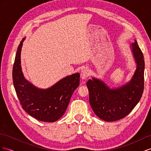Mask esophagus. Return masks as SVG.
I'll use <instances>...</instances> for the list:
<instances>
[{
	"label": "esophagus",
	"instance_id": "34e87169",
	"mask_svg": "<svg viewBox=\"0 0 151 151\" xmlns=\"http://www.w3.org/2000/svg\"><path fill=\"white\" fill-rule=\"evenodd\" d=\"M89 76V72L88 69L87 68H84L82 69V70L80 72V76L82 80H86Z\"/></svg>",
	"mask_w": 151,
	"mask_h": 151
}]
</instances>
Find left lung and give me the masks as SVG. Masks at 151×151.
I'll list each match as a JSON object with an SVG mask.
<instances>
[{
    "label": "left lung",
    "mask_w": 151,
    "mask_h": 151,
    "mask_svg": "<svg viewBox=\"0 0 151 151\" xmlns=\"http://www.w3.org/2000/svg\"><path fill=\"white\" fill-rule=\"evenodd\" d=\"M137 69L128 83L110 88L103 81L92 78L87 86L90 105L95 114L105 121L112 122L125 117L140 101L144 88L145 63L136 40L131 45Z\"/></svg>",
    "instance_id": "obj_1"
}]
</instances>
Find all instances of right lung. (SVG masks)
<instances>
[{
    "instance_id": "obj_1",
    "label": "right lung",
    "mask_w": 151,
    "mask_h": 151,
    "mask_svg": "<svg viewBox=\"0 0 151 151\" xmlns=\"http://www.w3.org/2000/svg\"><path fill=\"white\" fill-rule=\"evenodd\" d=\"M24 38L19 45L13 68L15 91L22 109L40 121L53 122L67 109L73 92L80 84V74L68 76L46 89H40L27 80L21 68V50Z\"/></svg>"
}]
</instances>
